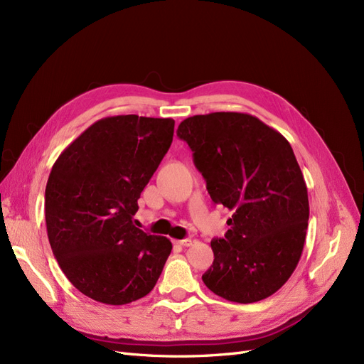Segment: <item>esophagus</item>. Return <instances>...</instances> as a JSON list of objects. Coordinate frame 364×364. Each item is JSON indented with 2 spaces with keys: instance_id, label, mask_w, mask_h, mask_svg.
<instances>
[{
  "instance_id": "obj_1",
  "label": "esophagus",
  "mask_w": 364,
  "mask_h": 364,
  "mask_svg": "<svg viewBox=\"0 0 364 364\" xmlns=\"http://www.w3.org/2000/svg\"><path fill=\"white\" fill-rule=\"evenodd\" d=\"M173 243H175V245H178V246H183V247H189V246H192V240H191V238H184V240H175Z\"/></svg>"
}]
</instances>
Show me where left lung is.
I'll list each match as a JSON object with an SVG mask.
<instances>
[{
    "instance_id": "obj_1",
    "label": "left lung",
    "mask_w": 364,
    "mask_h": 364,
    "mask_svg": "<svg viewBox=\"0 0 364 364\" xmlns=\"http://www.w3.org/2000/svg\"><path fill=\"white\" fill-rule=\"evenodd\" d=\"M214 204L232 211L225 238H214L213 265L203 280L235 303L270 297L297 267L307 231L309 198L285 136L257 117L211 112L181 121Z\"/></svg>"
}]
</instances>
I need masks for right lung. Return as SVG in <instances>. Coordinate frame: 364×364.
Masks as SVG:
<instances>
[{"instance_id": "right-lung-1", "label": "right lung", "mask_w": 364, "mask_h": 364, "mask_svg": "<svg viewBox=\"0 0 364 364\" xmlns=\"http://www.w3.org/2000/svg\"><path fill=\"white\" fill-rule=\"evenodd\" d=\"M172 118H102L60 154L45 191L53 257L70 284L121 306L150 292L172 250L166 237L134 226L141 192L173 136Z\"/></svg>"}]
</instances>
